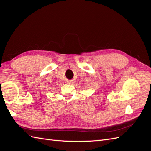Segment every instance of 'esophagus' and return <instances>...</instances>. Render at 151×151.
Here are the masks:
<instances>
[{
	"instance_id": "34e87169",
	"label": "esophagus",
	"mask_w": 151,
	"mask_h": 151,
	"mask_svg": "<svg viewBox=\"0 0 151 151\" xmlns=\"http://www.w3.org/2000/svg\"><path fill=\"white\" fill-rule=\"evenodd\" d=\"M70 83H70V82H68V84H70Z\"/></svg>"
}]
</instances>
